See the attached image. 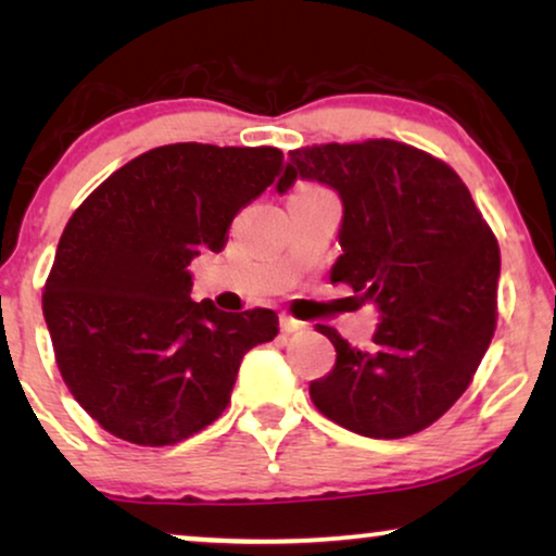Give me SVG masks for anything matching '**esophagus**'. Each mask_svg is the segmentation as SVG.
<instances>
[{
    "mask_svg": "<svg viewBox=\"0 0 556 556\" xmlns=\"http://www.w3.org/2000/svg\"><path fill=\"white\" fill-rule=\"evenodd\" d=\"M301 329H306V324L299 321V318H293V316H288V314L280 316V331H283V333H295V331H301Z\"/></svg>",
    "mask_w": 556,
    "mask_h": 556,
    "instance_id": "obj_1",
    "label": "esophagus"
}]
</instances>
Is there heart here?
I'll use <instances>...</instances> for the list:
<instances>
[{"label": "heart", "mask_w": 556, "mask_h": 556, "mask_svg": "<svg viewBox=\"0 0 556 556\" xmlns=\"http://www.w3.org/2000/svg\"><path fill=\"white\" fill-rule=\"evenodd\" d=\"M299 192H318V189H314V187H301Z\"/></svg>", "instance_id": "heart-1"}]
</instances>
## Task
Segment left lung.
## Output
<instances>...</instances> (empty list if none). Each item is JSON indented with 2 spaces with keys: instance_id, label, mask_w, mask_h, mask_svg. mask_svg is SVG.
I'll return each instance as SVG.
<instances>
[{
  "instance_id": "1",
  "label": "left lung",
  "mask_w": 556,
  "mask_h": 556,
  "mask_svg": "<svg viewBox=\"0 0 556 556\" xmlns=\"http://www.w3.org/2000/svg\"><path fill=\"white\" fill-rule=\"evenodd\" d=\"M295 179L339 194L344 217L331 283L375 303L369 349L318 326L337 349L311 400L364 438L415 435L453 407L496 329L501 257L468 187L451 166L390 139L288 151L276 192Z\"/></svg>"
}]
</instances>
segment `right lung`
I'll return each instance as SVG.
<instances>
[{
    "instance_id": "obj_1",
    "label": "right lung",
    "mask_w": 556,
    "mask_h": 556,
    "mask_svg": "<svg viewBox=\"0 0 556 556\" xmlns=\"http://www.w3.org/2000/svg\"><path fill=\"white\" fill-rule=\"evenodd\" d=\"M273 147L169 143L113 172L65 225L42 314L67 390L111 435L174 445L223 415L270 308L192 301L187 265L219 253L235 215L280 172Z\"/></svg>"
}]
</instances>
